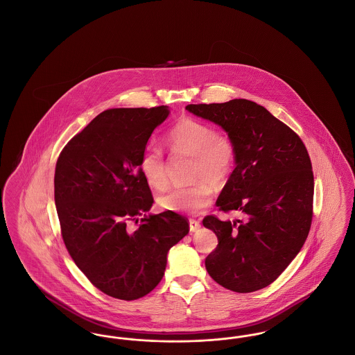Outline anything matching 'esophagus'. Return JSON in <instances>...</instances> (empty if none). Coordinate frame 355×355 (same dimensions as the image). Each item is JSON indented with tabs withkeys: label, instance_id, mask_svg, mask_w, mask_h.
Wrapping results in <instances>:
<instances>
[{
	"label": "esophagus",
	"instance_id": "obj_1",
	"mask_svg": "<svg viewBox=\"0 0 355 355\" xmlns=\"http://www.w3.org/2000/svg\"><path fill=\"white\" fill-rule=\"evenodd\" d=\"M189 227H190V232H191V233H196L197 230H200L201 223H200V220H189Z\"/></svg>",
	"mask_w": 355,
	"mask_h": 355
}]
</instances>
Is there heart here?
<instances>
[{
	"mask_svg": "<svg viewBox=\"0 0 355 355\" xmlns=\"http://www.w3.org/2000/svg\"><path fill=\"white\" fill-rule=\"evenodd\" d=\"M166 142L173 152L194 157L193 180L198 182L170 189L158 198V203L164 210L173 213L198 214L211 202L213 189L207 182L222 185L234 168V144L226 135H218L211 125L193 119H181L166 135ZM139 170L153 189L162 190L168 186L166 161L158 146L148 145L142 150Z\"/></svg>",
	"mask_w": 355,
	"mask_h": 355,
	"instance_id": "b5f03b06",
	"label": "heart"
}]
</instances>
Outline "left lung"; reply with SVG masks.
Here are the masks:
<instances>
[{"instance_id": "1", "label": "left lung", "mask_w": 355, "mask_h": 355, "mask_svg": "<svg viewBox=\"0 0 355 355\" xmlns=\"http://www.w3.org/2000/svg\"><path fill=\"white\" fill-rule=\"evenodd\" d=\"M186 110L220 126L236 148V168L217 206L242 218L203 220L218 238L205 259L206 270L236 293L269 286L300 253L311 225L314 175L304 142L249 100L187 105Z\"/></svg>"}]
</instances>
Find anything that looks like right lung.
<instances>
[{
	"instance_id": "1",
	"label": "right lung",
	"mask_w": 355,
	"mask_h": 355,
	"mask_svg": "<svg viewBox=\"0 0 355 355\" xmlns=\"http://www.w3.org/2000/svg\"><path fill=\"white\" fill-rule=\"evenodd\" d=\"M169 113L164 105L105 110L69 141L55 165L65 246L87 279L113 298L149 294L164 277L170 249L189 233L177 213L148 214L154 201L139 170L141 153Z\"/></svg>"
}]
</instances>
